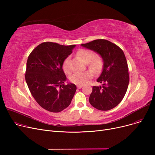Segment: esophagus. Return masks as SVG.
Listing matches in <instances>:
<instances>
[{
	"mask_svg": "<svg viewBox=\"0 0 155 155\" xmlns=\"http://www.w3.org/2000/svg\"><path fill=\"white\" fill-rule=\"evenodd\" d=\"M77 88H82V87H83L82 85H77Z\"/></svg>",
	"mask_w": 155,
	"mask_h": 155,
	"instance_id": "esophagus-1",
	"label": "esophagus"
}]
</instances>
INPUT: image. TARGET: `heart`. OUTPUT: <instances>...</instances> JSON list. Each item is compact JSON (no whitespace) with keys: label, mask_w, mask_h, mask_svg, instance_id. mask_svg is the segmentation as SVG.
<instances>
[{"label":"heart","mask_w":155,"mask_h":155,"mask_svg":"<svg viewBox=\"0 0 155 155\" xmlns=\"http://www.w3.org/2000/svg\"><path fill=\"white\" fill-rule=\"evenodd\" d=\"M77 54L84 62L87 63L88 68L95 73H99L102 68L103 60L100 56H94V53L88 50L81 49L78 50ZM63 69L67 73L71 71L70 64V56H68L63 62ZM93 73L91 71L84 72H78L73 73L70 77L71 82L77 85H84L88 82L89 80L93 77Z\"/></svg>","instance_id":"obj_1"}]
</instances>
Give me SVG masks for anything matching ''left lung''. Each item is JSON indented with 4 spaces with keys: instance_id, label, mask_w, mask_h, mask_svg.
Returning a JSON list of instances; mask_svg holds the SVG:
<instances>
[{
    "instance_id": "1",
    "label": "left lung",
    "mask_w": 155,
    "mask_h": 155,
    "mask_svg": "<svg viewBox=\"0 0 155 155\" xmlns=\"http://www.w3.org/2000/svg\"><path fill=\"white\" fill-rule=\"evenodd\" d=\"M81 46L101 55L104 64L97 80L102 86H93L89 102L95 109L109 110L123 99L129 85L128 66L123 51L109 41L96 39Z\"/></svg>"
}]
</instances>
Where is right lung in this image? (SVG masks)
Returning a JSON list of instances; mask_svg holds the SVG:
<instances>
[{"instance_id":"obj_1","label":"right lung","mask_w":155,"mask_h":155,"mask_svg":"<svg viewBox=\"0 0 155 155\" xmlns=\"http://www.w3.org/2000/svg\"><path fill=\"white\" fill-rule=\"evenodd\" d=\"M75 47L45 42L35 48L28 56L26 82L37 103L46 110L62 111L69 106L75 95V84L64 85L67 77L62 68L64 60Z\"/></svg>"}]
</instances>
